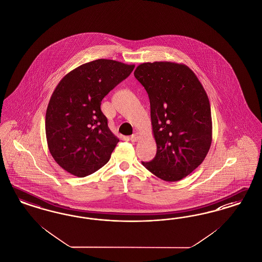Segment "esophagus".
<instances>
[{
  "label": "esophagus",
  "mask_w": 262,
  "mask_h": 262,
  "mask_svg": "<svg viewBox=\"0 0 262 262\" xmlns=\"http://www.w3.org/2000/svg\"><path fill=\"white\" fill-rule=\"evenodd\" d=\"M140 137V134L139 133H135L133 136H130V141L132 142H136L138 140V138Z\"/></svg>",
  "instance_id": "1"
}]
</instances>
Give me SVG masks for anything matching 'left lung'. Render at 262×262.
<instances>
[{
    "instance_id": "obj_1",
    "label": "left lung",
    "mask_w": 262,
    "mask_h": 262,
    "mask_svg": "<svg viewBox=\"0 0 262 262\" xmlns=\"http://www.w3.org/2000/svg\"><path fill=\"white\" fill-rule=\"evenodd\" d=\"M134 74L148 93L157 143L154 160L142 164L162 180H181L204 161L212 143L207 94L183 63H143Z\"/></svg>"
}]
</instances>
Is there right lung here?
<instances>
[{"instance_id":"right-lung-1","label":"right lung","mask_w":262,"mask_h":262,"mask_svg":"<svg viewBox=\"0 0 262 262\" xmlns=\"http://www.w3.org/2000/svg\"><path fill=\"white\" fill-rule=\"evenodd\" d=\"M135 69L114 60L83 63L66 74L50 98L46 116L49 152L66 171L85 177L99 170L119 142L100 110L102 99Z\"/></svg>"}]
</instances>
